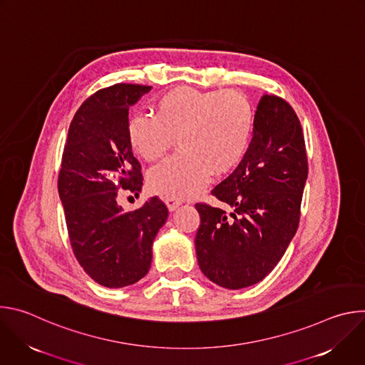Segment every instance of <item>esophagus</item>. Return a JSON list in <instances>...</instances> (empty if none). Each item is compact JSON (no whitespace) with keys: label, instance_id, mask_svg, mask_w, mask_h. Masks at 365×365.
I'll return each mask as SVG.
<instances>
[{"label":"esophagus","instance_id":"obj_1","mask_svg":"<svg viewBox=\"0 0 365 365\" xmlns=\"http://www.w3.org/2000/svg\"><path fill=\"white\" fill-rule=\"evenodd\" d=\"M166 205H168V210L170 211V212H175L178 207L182 205V202L179 200V199H175V197H166Z\"/></svg>","mask_w":365,"mask_h":365}]
</instances>
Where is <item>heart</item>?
I'll return each mask as SVG.
<instances>
[{
	"mask_svg": "<svg viewBox=\"0 0 365 365\" xmlns=\"http://www.w3.org/2000/svg\"><path fill=\"white\" fill-rule=\"evenodd\" d=\"M254 125L250 101L237 91L176 88L162 95L153 117L128 121L131 148L148 163L165 158L175 138L179 154L154 168L148 185L170 197H192L207 182L234 170L248 150Z\"/></svg>",
	"mask_w": 365,
	"mask_h": 365,
	"instance_id": "obj_1",
	"label": "heart"
}]
</instances>
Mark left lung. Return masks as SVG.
I'll return each mask as SVG.
<instances>
[{
    "mask_svg": "<svg viewBox=\"0 0 365 365\" xmlns=\"http://www.w3.org/2000/svg\"><path fill=\"white\" fill-rule=\"evenodd\" d=\"M306 179L297 115L284 99L262 96L244 159L212 190L224 207L195 205L200 215L195 247L202 273L230 290L262 282L296 234Z\"/></svg>",
    "mask_w": 365,
    "mask_h": 365,
    "instance_id": "left-lung-1",
    "label": "left lung"
}]
</instances>
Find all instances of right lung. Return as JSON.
Returning a JSON list of instances; mask_svg holds the SVG:
<instances>
[{
	"label": "right lung",
	"mask_w": 365,
	"mask_h": 365,
	"mask_svg": "<svg viewBox=\"0 0 365 365\" xmlns=\"http://www.w3.org/2000/svg\"><path fill=\"white\" fill-rule=\"evenodd\" d=\"M150 89L117 83L89 96L71 123L62 155L58 189L75 257L92 280L110 289L148 273L153 241L169 215L158 196L131 212L118 203L123 192H141L127 127L130 107Z\"/></svg>",
	"instance_id": "1"
}]
</instances>
